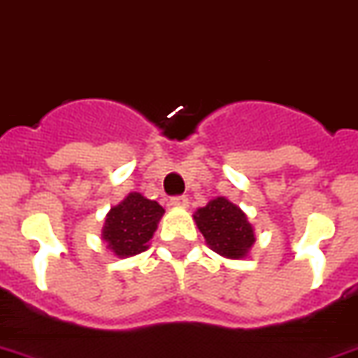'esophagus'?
<instances>
[{
	"instance_id": "1",
	"label": "esophagus",
	"mask_w": 358,
	"mask_h": 358,
	"mask_svg": "<svg viewBox=\"0 0 358 358\" xmlns=\"http://www.w3.org/2000/svg\"><path fill=\"white\" fill-rule=\"evenodd\" d=\"M187 196H184V194H178V196L171 199V206H174V208H187Z\"/></svg>"
}]
</instances>
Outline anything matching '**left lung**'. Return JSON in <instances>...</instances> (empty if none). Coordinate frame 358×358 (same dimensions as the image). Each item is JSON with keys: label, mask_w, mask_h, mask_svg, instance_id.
I'll list each match as a JSON object with an SVG mask.
<instances>
[{"label": "left lung", "mask_w": 358, "mask_h": 358, "mask_svg": "<svg viewBox=\"0 0 358 358\" xmlns=\"http://www.w3.org/2000/svg\"><path fill=\"white\" fill-rule=\"evenodd\" d=\"M194 220L209 248L229 259L245 257L250 246L254 245V228L246 215L224 196L200 208L194 213Z\"/></svg>", "instance_id": "8db88e82"}]
</instances>
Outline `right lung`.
<instances>
[{
    "mask_svg": "<svg viewBox=\"0 0 358 358\" xmlns=\"http://www.w3.org/2000/svg\"><path fill=\"white\" fill-rule=\"evenodd\" d=\"M164 208L143 194L130 193L119 206L110 209L103 228V239L119 257L141 254L158 228Z\"/></svg>",
    "mask_w": 358,
    "mask_h": 358,
    "instance_id": "right-lung-1",
    "label": "right lung"
}]
</instances>
